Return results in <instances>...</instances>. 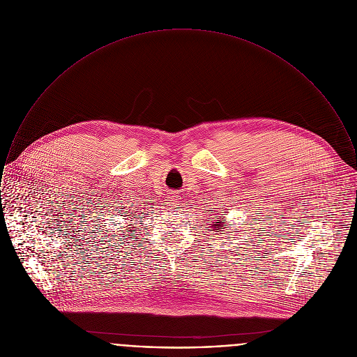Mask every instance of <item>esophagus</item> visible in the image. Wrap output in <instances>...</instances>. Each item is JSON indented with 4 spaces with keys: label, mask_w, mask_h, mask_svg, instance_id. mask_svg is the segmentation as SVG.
<instances>
[{
    "label": "esophagus",
    "mask_w": 357,
    "mask_h": 357,
    "mask_svg": "<svg viewBox=\"0 0 357 357\" xmlns=\"http://www.w3.org/2000/svg\"><path fill=\"white\" fill-rule=\"evenodd\" d=\"M168 202H169L174 207H176V206H178V203H179V202H178V196H176V195H171V197H169V200H168Z\"/></svg>",
    "instance_id": "esophagus-1"
}]
</instances>
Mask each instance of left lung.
<instances>
[{
  "instance_id": "1",
  "label": "left lung",
  "mask_w": 357,
  "mask_h": 357,
  "mask_svg": "<svg viewBox=\"0 0 357 357\" xmlns=\"http://www.w3.org/2000/svg\"><path fill=\"white\" fill-rule=\"evenodd\" d=\"M226 226V223H220V222H213V226L211 227H214V230H218V231H223L222 229Z\"/></svg>"
}]
</instances>
